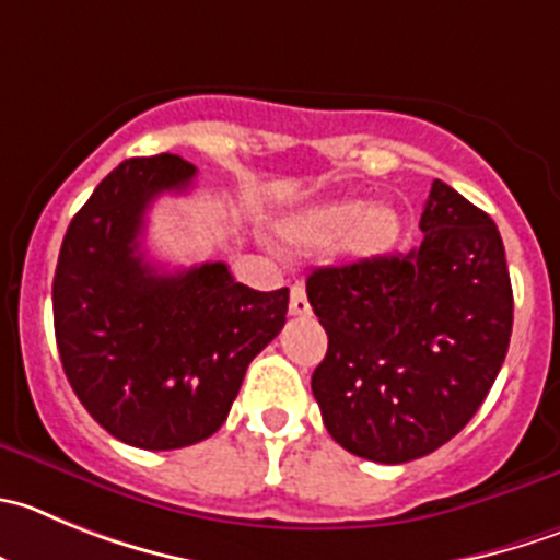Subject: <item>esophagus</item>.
<instances>
[{
	"instance_id": "obj_1",
	"label": "esophagus",
	"mask_w": 560,
	"mask_h": 560,
	"mask_svg": "<svg viewBox=\"0 0 560 560\" xmlns=\"http://www.w3.org/2000/svg\"><path fill=\"white\" fill-rule=\"evenodd\" d=\"M291 313L294 316H307L311 313V302H307V294L302 285H291Z\"/></svg>"
}]
</instances>
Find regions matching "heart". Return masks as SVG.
<instances>
[{
    "instance_id": "b5f03b06",
    "label": "heart",
    "mask_w": 560,
    "mask_h": 560,
    "mask_svg": "<svg viewBox=\"0 0 560 560\" xmlns=\"http://www.w3.org/2000/svg\"><path fill=\"white\" fill-rule=\"evenodd\" d=\"M398 236V214L387 203L363 206L354 197L329 200L302 211L289 225V238L302 249H332L351 260L385 253Z\"/></svg>"
}]
</instances>
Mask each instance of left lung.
Wrapping results in <instances>:
<instances>
[{
    "mask_svg": "<svg viewBox=\"0 0 560 560\" xmlns=\"http://www.w3.org/2000/svg\"><path fill=\"white\" fill-rule=\"evenodd\" d=\"M401 255L324 266L307 300L329 346L313 371L324 425L349 454L420 459L459 434L487 398L514 324L498 225L443 180Z\"/></svg>",
    "mask_w": 560,
    "mask_h": 560,
    "instance_id": "obj_1",
    "label": "left lung"
}]
</instances>
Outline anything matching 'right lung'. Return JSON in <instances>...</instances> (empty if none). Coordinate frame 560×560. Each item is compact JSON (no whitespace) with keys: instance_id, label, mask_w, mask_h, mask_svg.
<instances>
[{"instance_id":"add662e5","label":"right lung","mask_w":560,"mask_h":560,"mask_svg":"<svg viewBox=\"0 0 560 560\" xmlns=\"http://www.w3.org/2000/svg\"><path fill=\"white\" fill-rule=\"evenodd\" d=\"M195 173L173 153L117 164L68 225L51 285L73 393L112 436L145 451L214 434L289 313V289L253 291L222 260L162 271L145 258V211Z\"/></svg>"}]
</instances>
